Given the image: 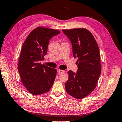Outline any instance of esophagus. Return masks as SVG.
Returning a JSON list of instances; mask_svg holds the SVG:
<instances>
[{
  "label": "esophagus",
  "instance_id": "1",
  "mask_svg": "<svg viewBox=\"0 0 122 122\" xmlns=\"http://www.w3.org/2000/svg\"><path fill=\"white\" fill-rule=\"evenodd\" d=\"M57 71L58 73H63L64 72V70H61V69H57Z\"/></svg>",
  "mask_w": 122,
  "mask_h": 122
}]
</instances>
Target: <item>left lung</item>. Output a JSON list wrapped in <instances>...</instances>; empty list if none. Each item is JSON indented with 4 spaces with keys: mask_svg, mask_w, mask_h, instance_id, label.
Masks as SVG:
<instances>
[{
    "mask_svg": "<svg viewBox=\"0 0 122 122\" xmlns=\"http://www.w3.org/2000/svg\"><path fill=\"white\" fill-rule=\"evenodd\" d=\"M71 42L72 54L77 58L76 72L68 71L65 83L67 93L77 99L89 95L97 86L101 74L100 51L93 35L85 29L63 30Z\"/></svg>",
    "mask_w": 122,
    "mask_h": 122,
    "instance_id": "left-lung-1",
    "label": "left lung"
}]
</instances>
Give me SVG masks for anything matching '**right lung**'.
I'll return each instance as SVG.
<instances>
[{
  "label": "right lung",
  "instance_id": "1",
  "mask_svg": "<svg viewBox=\"0 0 122 122\" xmlns=\"http://www.w3.org/2000/svg\"><path fill=\"white\" fill-rule=\"evenodd\" d=\"M61 33L54 29L38 27L34 29L24 41L18 64L22 82L33 95L49 91L56 76L55 69L41 64L47 54L50 40Z\"/></svg>",
  "mask_w": 122,
  "mask_h": 122
}]
</instances>
